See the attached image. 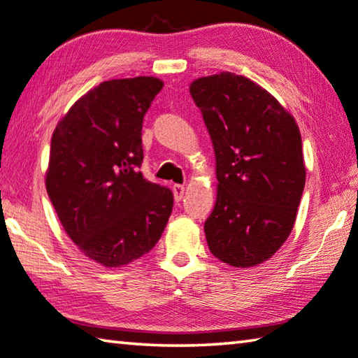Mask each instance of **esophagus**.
Masks as SVG:
<instances>
[{"instance_id": "obj_1", "label": "esophagus", "mask_w": 358, "mask_h": 358, "mask_svg": "<svg viewBox=\"0 0 358 358\" xmlns=\"http://www.w3.org/2000/svg\"><path fill=\"white\" fill-rule=\"evenodd\" d=\"M183 194H185V186L183 185H173V196H175V201L180 202L183 199Z\"/></svg>"}]
</instances>
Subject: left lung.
Here are the masks:
<instances>
[{"instance_id": "8db88e82", "label": "left lung", "mask_w": 358, "mask_h": 358, "mask_svg": "<svg viewBox=\"0 0 358 358\" xmlns=\"http://www.w3.org/2000/svg\"><path fill=\"white\" fill-rule=\"evenodd\" d=\"M189 92L217 157V202L203 223L208 248L223 263L250 268L293 229L306 183L301 134L290 113L245 76L199 78Z\"/></svg>"}]
</instances>
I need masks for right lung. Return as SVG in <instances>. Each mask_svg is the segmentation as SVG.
Segmentation results:
<instances>
[{
    "label": "right lung",
    "mask_w": 358,
    "mask_h": 358,
    "mask_svg": "<svg viewBox=\"0 0 358 358\" xmlns=\"http://www.w3.org/2000/svg\"><path fill=\"white\" fill-rule=\"evenodd\" d=\"M162 81L111 79L83 95L50 140L46 188L70 239L117 268L148 253L173 207L167 186L146 180L141 126Z\"/></svg>",
    "instance_id": "add662e5"
}]
</instances>
